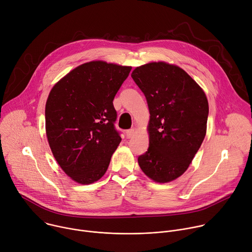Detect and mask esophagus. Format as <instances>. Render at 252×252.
<instances>
[{
  "label": "esophagus",
  "instance_id": "1",
  "mask_svg": "<svg viewBox=\"0 0 252 252\" xmlns=\"http://www.w3.org/2000/svg\"><path fill=\"white\" fill-rule=\"evenodd\" d=\"M134 132H135V130H134L133 128L128 129V130L126 131V136L127 138H131V137L134 135Z\"/></svg>",
  "mask_w": 252,
  "mask_h": 252
}]
</instances>
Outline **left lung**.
<instances>
[{
  "mask_svg": "<svg viewBox=\"0 0 252 252\" xmlns=\"http://www.w3.org/2000/svg\"><path fill=\"white\" fill-rule=\"evenodd\" d=\"M131 78L151 114L150 147L138 157L139 167L156 183H170L186 172L204 139L207 97L186 70L165 62L136 66Z\"/></svg>",
  "mask_w": 252,
  "mask_h": 252,
  "instance_id": "8db88e82",
  "label": "left lung"
}]
</instances>
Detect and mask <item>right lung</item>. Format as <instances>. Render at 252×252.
<instances>
[{
    "instance_id": "right-lung-1",
    "label": "right lung",
    "mask_w": 252,
    "mask_h": 252,
    "mask_svg": "<svg viewBox=\"0 0 252 252\" xmlns=\"http://www.w3.org/2000/svg\"><path fill=\"white\" fill-rule=\"evenodd\" d=\"M131 66L92 61L71 69L51 90L46 133L53 156L80 185L97 182L122 140L113 100Z\"/></svg>"
}]
</instances>
